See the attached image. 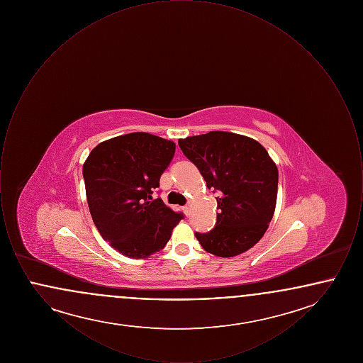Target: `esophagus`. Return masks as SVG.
<instances>
[{"instance_id":"1","label":"esophagus","mask_w":363,"mask_h":363,"mask_svg":"<svg viewBox=\"0 0 363 363\" xmlns=\"http://www.w3.org/2000/svg\"><path fill=\"white\" fill-rule=\"evenodd\" d=\"M190 204H188V206H185V207H184V212H185V213H186V215H189L190 213Z\"/></svg>"}]
</instances>
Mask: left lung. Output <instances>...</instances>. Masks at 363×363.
Masks as SVG:
<instances>
[{
	"label": "left lung",
	"mask_w": 363,
	"mask_h": 363,
	"mask_svg": "<svg viewBox=\"0 0 363 363\" xmlns=\"http://www.w3.org/2000/svg\"><path fill=\"white\" fill-rule=\"evenodd\" d=\"M196 164L208 189L219 191L218 222L207 234L196 233L203 249L218 257H234L264 237L277 207L279 172L255 138L212 130L178 140Z\"/></svg>",
	"instance_id": "8db88e82"
}]
</instances>
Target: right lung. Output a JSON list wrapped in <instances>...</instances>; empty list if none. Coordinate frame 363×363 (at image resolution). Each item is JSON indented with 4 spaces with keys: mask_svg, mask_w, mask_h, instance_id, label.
Returning a JSON list of instances; mask_svg holds the SVG:
<instances>
[{
    "mask_svg": "<svg viewBox=\"0 0 363 363\" xmlns=\"http://www.w3.org/2000/svg\"><path fill=\"white\" fill-rule=\"evenodd\" d=\"M174 152L172 140L136 132L99 143L83 164L92 220L104 241L129 259L162 250L182 219L152 199Z\"/></svg>",
    "mask_w": 363,
    "mask_h": 363,
    "instance_id": "right-lung-1",
    "label": "right lung"
}]
</instances>
